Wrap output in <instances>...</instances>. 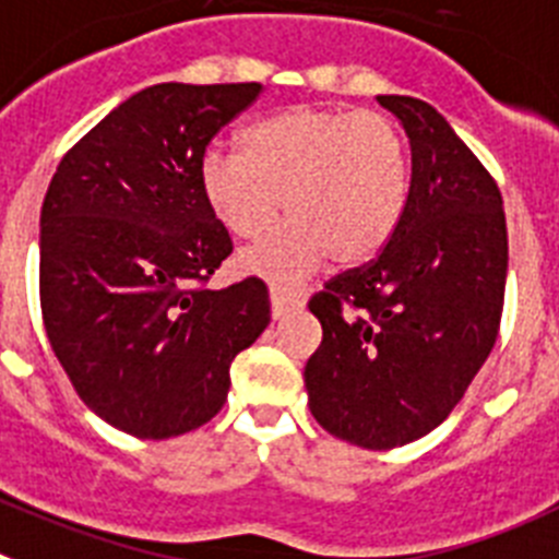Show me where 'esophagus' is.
I'll return each mask as SVG.
<instances>
[{
  "label": "esophagus",
  "mask_w": 559,
  "mask_h": 559,
  "mask_svg": "<svg viewBox=\"0 0 559 559\" xmlns=\"http://www.w3.org/2000/svg\"><path fill=\"white\" fill-rule=\"evenodd\" d=\"M304 306V298H300V292H292L286 286H273L270 289V309H273V317H284L286 311L292 309H300Z\"/></svg>",
  "instance_id": "obj_1"
}]
</instances>
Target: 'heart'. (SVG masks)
<instances>
[{"label": "heart", "mask_w": 559, "mask_h": 559, "mask_svg": "<svg viewBox=\"0 0 559 559\" xmlns=\"http://www.w3.org/2000/svg\"><path fill=\"white\" fill-rule=\"evenodd\" d=\"M200 186L219 223L242 239L270 234L284 198L289 223L242 264L292 281L325 255L354 267L390 242L409 192V155L395 119L381 110L295 105L250 124L242 153L205 150Z\"/></svg>", "instance_id": "heart-1"}]
</instances>
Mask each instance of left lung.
I'll use <instances>...</instances> for the list:
<instances>
[{"mask_svg":"<svg viewBox=\"0 0 559 559\" xmlns=\"http://www.w3.org/2000/svg\"><path fill=\"white\" fill-rule=\"evenodd\" d=\"M409 135L404 214L376 259L334 275L309 311V409L329 435L399 449L451 415L490 356L507 284L501 192L429 103L384 94Z\"/></svg>","mask_w":559,"mask_h":559,"instance_id":"obj_1","label":"left lung"}]
</instances>
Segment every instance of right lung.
<instances>
[{
  "instance_id": "1",
  "label": "right lung",
  "mask_w": 559,
  "mask_h": 559,
  "mask_svg": "<svg viewBox=\"0 0 559 559\" xmlns=\"http://www.w3.org/2000/svg\"><path fill=\"white\" fill-rule=\"evenodd\" d=\"M261 83H158L63 155L41 209V314L83 404L142 440L223 409L230 361L270 323L267 284L209 278L234 250L200 186L211 139Z\"/></svg>"
}]
</instances>
